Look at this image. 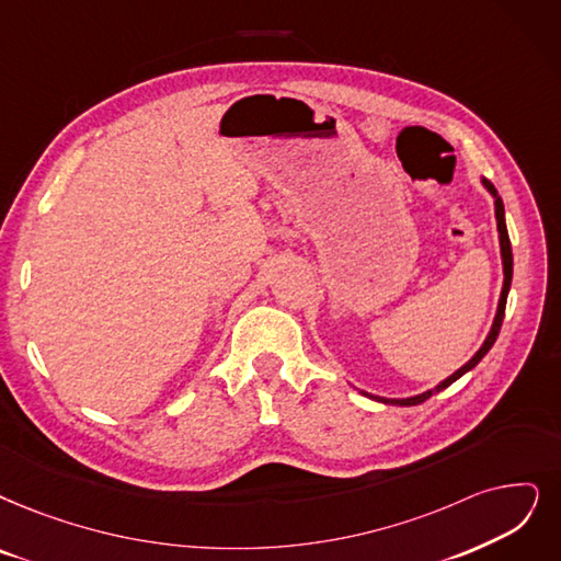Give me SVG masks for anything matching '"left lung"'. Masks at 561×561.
<instances>
[{"label": "left lung", "mask_w": 561, "mask_h": 561, "mask_svg": "<svg viewBox=\"0 0 561 561\" xmlns=\"http://www.w3.org/2000/svg\"><path fill=\"white\" fill-rule=\"evenodd\" d=\"M483 186L492 193V197H495V216H497V230H500V245H502V262H504V287H502V297H500V306H497V316H495V322H492V329H490V333H488V339H485V343L481 345V350L469 358V362L460 368V370H456L451 377H446L442 385H437L435 389H431V391H425V393H421V396H414V398H402V400H393V398H377V396H370V398H375V400H379V402H387V405H405V408H410V405H419V402H425L428 400L433 393H437V391H442V389H446V387H451L458 377H462L467 370H472L481 358L488 354V350L495 345V341H497V335H500V329H502V320H504V310H506V297H508V287H511V278H513V253H511V239H508V232H506V220H504V203H502V197L497 195V188L492 186L488 179H483ZM368 396V393H366Z\"/></svg>", "instance_id": "8db88e82"}]
</instances>
